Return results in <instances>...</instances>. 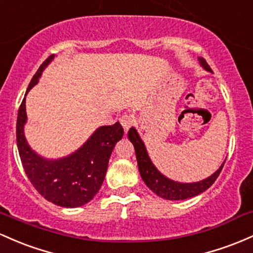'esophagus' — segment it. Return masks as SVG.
<instances>
[{"instance_id": "34e87169", "label": "esophagus", "mask_w": 253, "mask_h": 253, "mask_svg": "<svg viewBox=\"0 0 253 253\" xmlns=\"http://www.w3.org/2000/svg\"><path fill=\"white\" fill-rule=\"evenodd\" d=\"M120 122L122 127H124L125 132H127L133 126V124H134V118H133L132 115H124L121 116Z\"/></svg>"}]
</instances>
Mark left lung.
I'll return each instance as SVG.
<instances>
[{"label": "left lung", "instance_id": "left-lung-1", "mask_svg": "<svg viewBox=\"0 0 253 253\" xmlns=\"http://www.w3.org/2000/svg\"><path fill=\"white\" fill-rule=\"evenodd\" d=\"M199 62H201V66L205 71L212 72L210 66L208 65L207 61L204 59H199ZM128 139L132 141L133 146H134L138 168H139L141 179L144 180L145 185L148 186L152 192L156 193L157 196L162 197V198L168 199V201H182V199L192 198V197L198 196V194L207 191L215 182L218 175H220L224 162H226L224 161L221 165V167L212 175L202 180V181L190 182V184L177 182L161 174L158 169L155 167L154 163L150 160L148 151H146L145 145H144V141L140 139L139 134H138L137 129L134 127L129 128Z\"/></svg>", "mask_w": 253, "mask_h": 253}]
</instances>
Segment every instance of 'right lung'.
<instances>
[{
	"label": "right lung",
	"instance_id": "obj_1",
	"mask_svg": "<svg viewBox=\"0 0 253 253\" xmlns=\"http://www.w3.org/2000/svg\"><path fill=\"white\" fill-rule=\"evenodd\" d=\"M55 55L44 61L33 76L29 91L38 83L46 66ZM25 97L16 120V144L27 177L41 196L63 208L82 207L91 201L101 188L114 146L124 135L120 122L98 127L77 151L60 160H46L30 148L24 134L26 124Z\"/></svg>",
	"mask_w": 253,
	"mask_h": 253
}]
</instances>
